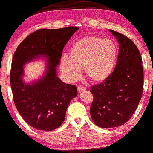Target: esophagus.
<instances>
[{
    "label": "esophagus",
    "instance_id": "obj_1",
    "mask_svg": "<svg viewBox=\"0 0 153 153\" xmlns=\"http://www.w3.org/2000/svg\"><path fill=\"white\" fill-rule=\"evenodd\" d=\"M85 90V88H84V87H82V86H79L78 88V92H82Z\"/></svg>",
    "mask_w": 153,
    "mask_h": 153
}]
</instances>
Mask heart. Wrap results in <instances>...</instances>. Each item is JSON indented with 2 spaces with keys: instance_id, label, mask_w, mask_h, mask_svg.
<instances>
[{
  "instance_id": "heart-1",
  "label": "heart",
  "mask_w": 153,
  "mask_h": 153,
  "mask_svg": "<svg viewBox=\"0 0 153 153\" xmlns=\"http://www.w3.org/2000/svg\"><path fill=\"white\" fill-rule=\"evenodd\" d=\"M117 45L113 40L99 36H87L74 42L69 49V58L60 61L65 80L73 82L84 69L87 78L94 84L107 80L113 73L118 57Z\"/></svg>"
}]
</instances>
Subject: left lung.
<instances>
[{"label":"left lung","mask_w":153,"mask_h":153,"mask_svg":"<svg viewBox=\"0 0 153 153\" xmlns=\"http://www.w3.org/2000/svg\"><path fill=\"white\" fill-rule=\"evenodd\" d=\"M119 44L113 73L107 80L92 86L91 118L101 128L124 124L138 107L143 95V69L140 51L132 40L110 30Z\"/></svg>","instance_id":"left-lung-1"}]
</instances>
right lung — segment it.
<instances>
[{
  "instance_id": "1",
  "label": "right lung",
  "mask_w": 153,
  "mask_h": 153,
  "mask_svg": "<svg viewBox=\"0 0 153 153\" xmlns=\"http://www.w3.org/2000/svg\"><path fill=\"white\" fill-rule=\"evenodd\" d=\"M78 30L77 27L40 29L27 36L13 55L10 75L13 100L23 119L34 128L50 131L59 128L71 100L77 96L76 86L58 78L56 67L64 46ZM42 55L48 60L45 75L25 84L22 78L24 64Z\"/></svg>"
}]
</instances>
